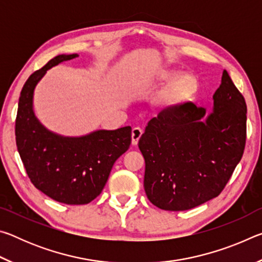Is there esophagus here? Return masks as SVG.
<instances>
[{"mask_svg":"<svg viewBox=\"0 0 262 262\" xmlns=\"http://www.w3.org/2000/svg\"><path fill=\"white\" fill-rule=\"evenodd\" d=\"M142 133H143V130H142L140 127L133 128V130H132V144L133 145H136L137 143H139V140L142 136Z\"/></svg>","mask_w":262,"mask_h":262,"instance_id":"obj_1","label":"esophagus"}]
</instances>
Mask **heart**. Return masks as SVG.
I'll list each match as a JSON object with an SVG mask.
<instances>
[{"label": "heart", "mask_w": 262, "mask_h": 262, "mask_svg": "<svg viewBox=\"0 0 262 262\" xmlns=\"http://www.w3.org/2000/svg\"><path fill=\"white\" fill-rule=\"evenodd\" d=\"M156 81L170 82L159 98V103L165 106H176L188 98L196 88V79L189 73L180 74L176 69H164L158 74Z\"/></svg>", "instance_id": "heart-1"}]
</instances>
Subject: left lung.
Here are the masks:
<instances>
[{
  "label": "left lung",
  "mask_w": 262,
  "mask_h": 262,
  "mask_svg": "<svg viewBox=\"0 0 262 262\" xmlns=\"http://www.w3.org/2000/svg\"><path fill=\"white\" fill-rule=\"evenodd\" d=\"M209 114L193 103L152 118L139 141L144 190L163 210H188L219 196L243 157L246 103L227 70Z\"/></svg>",
  "instance_id": "obj_1"
}]
</instances>
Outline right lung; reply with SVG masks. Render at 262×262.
<instances>
[{
  "label": "right lung",
  "mask_w": 262,
  "mask_h": 262,
  "mask_svg": "<svg viewBox=\"0 0 262 262\" xmlns=\"http://www.w3.org/2000/svg\"><path fill=\"white\" fill-rule=\"evenodd\" d=\"M78 54H61L34 72L21 89L16 118V144L35 188L57 202L86 205L101 193L115 161L132 142V128L99 129L83 136L48 130L33 111V94L48 69Z\"/></svg>",
  "instance_id": "obj_1"
}]
</instances>
